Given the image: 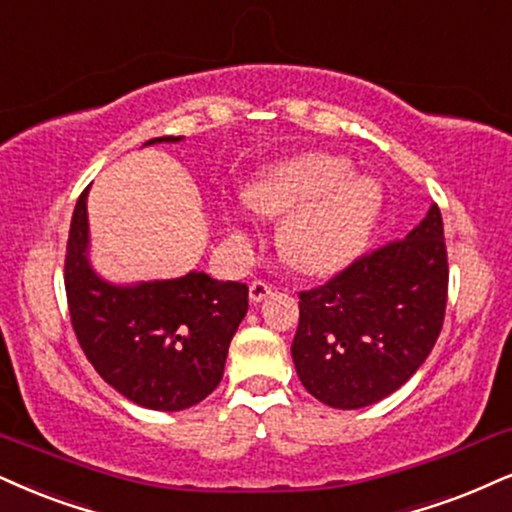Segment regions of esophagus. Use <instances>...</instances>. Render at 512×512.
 <instances>
[{
	"mask_svg": "<svg viewBox=\"0 0 512 512\" xmlns=\"http://www.w3.org/2000/svg\"><path fill=\"white\" fill-rule=\"evenodd\" d=\"M270 292H273V285H270V282H266V280H254L249 285V296H251V301H254V304L266 299Z\"/></svg>",
	"mask_w": 512,
	"mask_h": 512,
	"instance_id": "1",
	"label": "esophagus"
}]
</instances>
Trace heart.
Returning a JSON list of instances; mask_svg holds the SVG:
<instances>
[{
    "mask_svg": "<svg viewBox=\"0 0 512 512\" xmlns=\"http://www.w3.org/2000/svg\"><path fill=\"white\" fill-rule=\"evenodd\" d=\"M346 159L306 154L270 170L251 189V206L280 227V254L304 273H330L368 242L382 208V189L370 178H351ZM244 220L235 218L237 235Z\"/></svg>",
    "mask_w": 512,
    "mask_h": 512,
    "instance_id": "b5f03b06",
    "label": "heart"
}]
</instances>
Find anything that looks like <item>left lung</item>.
I'll return each instance as SVG.
<instances>
[{
	"instance_id": "8db88e82",
	"label": "left lung",
	"mask_w": 512,
	"mask_h": 512,
	"mask_svg": "<svg viewBox=\"0 0 512 512\" xmlns=\"http://www.w3.org/2000/svg\"><path fill=\"white\" fill-rule=\"evenodd\" d=\"M449 256L434 204L425 220L299 292L292 358L299 380L332 408L394 394L425 363L444 325Z\"/></svg>"
}]
</instances>
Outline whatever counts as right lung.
<instances>
[{
    "mask_svg": "<svg viewBox=\"0 0 512 512\" xmlns=\"http://www.w3.org/2000/svg\"><path fill=\"white\" fill-rule=\"evenodd\" d=\"M156 137L154 142H178ZM87 189L68 232L63 285L80 349L125 399L151 410L204 401L223 380L227 349L249 308L244 282L206 273L113 287L87 266Z\"/></svg>",
    "mask_w": 512,
    "mask_h": 512,
    "instance_id": "right-lung-1",
    "label": "right lung"
}]
</instances>
